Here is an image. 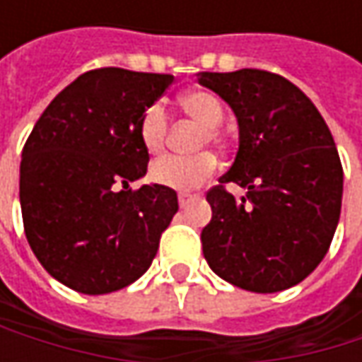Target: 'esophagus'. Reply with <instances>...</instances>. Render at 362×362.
<instances>
[{
	"label": "esophagus",
	"mask_w": 362,
	"mask_h": 362,
	"mask_svg": "<svg viewBox=\"0 0 362 362\" xmlns=\"http://www.w3.org/2000/svg\"><path fill=\"white\" fill-rule=\"evenodd\" d=\"M191 197H193L191 193H179V205H181V207H185Z\"/></svg>",
	"instance_id": "34e87169"
}]
</instances>
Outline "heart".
Instances as JSON below:
<instances>
[{
	"label": "heart",
	"instance_id": "heart-1",
	"mask_svg": "<svg viewBox=\"0 0 362 362\" xmlns=\"http://www.w3.org/2000/svg\"><path fill=\"white\" fill-rule=\"evenodd\" d=\"M179 103L189 117H193L197 122H202L203 127H207L203 143L209 141L214 145H219L221 134L217 127L221 124L226 110L216 94L207 90H191L185 92ZM165 136H167V112L159 103H155L146 108L139 120V139L146 153L157 155L165 146ZM216 157L209 153H199L193 157L167 155L151 165L148 175L160 187L185 191L207 181L216 171Z\"/></svg>",
	"mask_w": 362,
	"mask_h": 362
}]
</instances>
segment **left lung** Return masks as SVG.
<instances>
[{"instance_id":"1","label":"left lung","mask_w":362,"mask_h":362,"mask_svg":"<svg viewBox=\"0 0 362 362\" xmlns=\"http://www.w3.org/2000/svg\"><path fill=\"white\" fill-rule=\"evenodd\" d=\"M238 119L240 146L219 183L247 189L235 199L223 185L207 193L211 221L203 256L226 282L272 294L302 282L327 256L339 226L342 165L313 100L266 70L199 72Z\"/></svg>"}]
</instances>
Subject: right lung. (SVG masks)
<instances>
[{"label":"right lung","instance_id":"add662e5","mask_svg":"<svg viewBox=\"0 0 362 362\" xmlns=\"http://www.w3.org/2000/svg\"><path fill=\"white\" fill-rule=\"evenodd\" d=\"M171 84V74L90 70L49 103L25 141V238L49 276L80 294L139 280L179 209L173 189H129L148 163L139 120Z\"/></svg>","mask_w":362,"mask_h":362}]
</instances>
